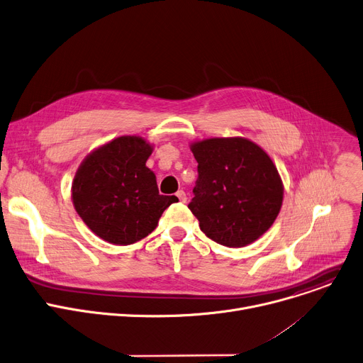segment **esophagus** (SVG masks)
Masks as SVG:
<instances>
[{"label": "esophagus", "mask_w": 363, "mask_h": 363, "mask_svg": "<svg viewBox=\"0 0 363 363\" xmlns=\"http://www.w3.org/2000/svg\"><path fill=\"white\" fill-rule=\"evenodd\" d=\"M176 196H177V199L180 200L182 203H184V202H186V199H187V197H186V193H184L183 190H179V191L176 193Z\"/></svg>", "instance_id": "esophagus-1"}]
</instances>
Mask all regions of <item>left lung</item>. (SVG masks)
Returning a JSON list of instances; mask_svg holds the SVG:
<instances>
[{"label":"left lung","instance_id":"8db88e82","mask_svg":"<svg viewBox=\"0 0 363 363\" xmlns=\"http://www.w3.org/2000/svg\"><path fill=\"white\" fill-rule=\"evenodd\" d=\"M199 179L189 209L215 242L247 247L261 238L283 206L284 184L271 157L244 137L190 144Z\"/></svg>","mask_w":363,"mask_h":363}]
</instances>
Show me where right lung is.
Instances as JSON below:
<instances>
[{"mask_svg":"<svg viewBox=\"0 0 363 363\" xmlns=\"http://www.w3.org/2000/svg\"><path fill=\"white\" fill-rule=\"evenodd\" d=\"M152 150L143 137L121 135L91 151L74 173V211L109 244L138 242L179 200L158 194L155 174L145 166Z\"/></svg>","mask_w":363,"mask_h":363,"instance_id":"right-lung-1","label":"right lung"}]
</instances>
